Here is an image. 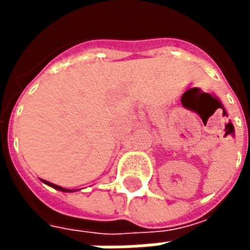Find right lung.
I'll return each instance as SVG.
<instances>
[{
    "label": "right lung",
    "mask_w": 250,
    "mask_h": 250,
    "mask_svg": "<svg viewBox=\"0 0 250 250\" xmlns=\"http://www.w3.org/2000/svg\"><path fill=\"white\" fill-rule=\"evenodd\" d=\"M42 182L45 185H48V186H51V188H56V190H60V191H64V193H72V191H77V188L76 190H69V188H62V186H57V185L55 184H51V182H48V181H44V179H41Z\"/></svg>",
    "instance_id": "right-lung-1"
}]
</instances>
